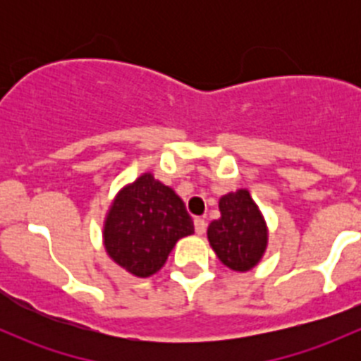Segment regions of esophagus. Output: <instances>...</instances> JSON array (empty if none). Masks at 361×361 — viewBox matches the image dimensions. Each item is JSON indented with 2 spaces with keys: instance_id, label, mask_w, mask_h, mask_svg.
<instances>
[{
  "instance_id": "34e87169",
  "label": "esophagus",
  "mask_w": 361,
  "mask_h": 361,
  "mask_svg": "<svg viewBox=\"0 0 361 361\" xmlns=\"http://www.w3.org/2000/svg\"><path fill=\"white\" fill-rule=\"evenodd\" d=\"M194 227H195V234L202 235L206 232V221L202 218H195L194 220Z\"/></svg>"
}]
</instances>
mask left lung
<instances>
[{
  "instance_id": "1",
  "label": "left lung",
  "mask_w": 361,
  "mask_h": 361,
  "mask_svg": "<svg viewBox=\"0 0 361 361\" xmlns=\"http://www.w3.org/2000/svg\"><path fill=\"white\" fill-rule=\"evenodd\" d=\"M218 207L221 216L207 227V241L221 264L232 271H250L267 250V224L246 188L228 192Z\"/></svg>"
}]
</instances>
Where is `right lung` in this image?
I'll use <instances>...</instances> for the list:
<instances>
[{"label": "right lung", "mask_w": 361, "mask_h": 361, "mask_svg": "<svg viewBox=\"0 0 361 361\" xmlns=\"http://www.w3.org/2000/svg\"><path fill=\"white\" fill-rule=\"evenodd\" d=\"M194 234V221L173 188L143 173L113 199L103 228L104 250L136 278L162 269L178 239Z\"/></svg>", "instance_id": "right-lung-1"}]
</instances>
